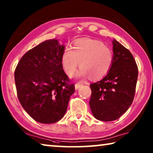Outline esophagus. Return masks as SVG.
<instances>
[{
  "label": "esophagus",
  "instance_id": "1",
  "mask_svg": "<svg viewBox=\"0 0 153 153\" xmlns=\"http://www.w3.org/2000/svg\"><path fill=\"white\" fill-rule=\"evenodd\" d=\"M82 86V84H81V83H77V84H75V88H76V90H77V89H79Z\"/></svg>",
  "mask_w": 153,
  "mask_h": 153
}]
</instances>
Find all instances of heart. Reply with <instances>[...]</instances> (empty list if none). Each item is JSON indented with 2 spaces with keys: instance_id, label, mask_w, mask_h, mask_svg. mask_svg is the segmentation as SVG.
Masks as SVG:
<instances>
[{
  "instance_id": "obj_1",
  "label": "heart",
  "mask_w": 153,
  "mask_h": 153,
  "mask_svg": "<svg viewBox=\"0 0 153 153\" xmlns=\"http://www.w3.org/2000/svg\"><path fill=\"white\" fill-rule=\"evenodd\" d=\"M71 49L67 47L61 56V63L67 76H73L77 67H82L76 77L84 79L91 76L100 79L109 71L113 61V52L100 41L79 39Z\"/></svg>"
}]
</instances>
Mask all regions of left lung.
<instances>
[{"instance_id": "8db88e82", "label": "left lung", "mask_w": 153, "mask_h": 153, "mask_svg": "<svg viewBox=\"0 0 153 153\" xmlns=\"http://www.w3.org/2000/svg\"><path fill=\"white\" fill-rule=\"evenodd\" d=\"M112 43L113 61L109 71L100 81L90 85L92 115L103 121L117 120L130 107L138 74L135 59L128 49L115 39Z\"/></svg>"}]
</instances>
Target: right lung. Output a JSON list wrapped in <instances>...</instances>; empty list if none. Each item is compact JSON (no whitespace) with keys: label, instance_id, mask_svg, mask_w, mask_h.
<instances>
[{"label":"right lung","instance_id":"right-lung-1","mask_svg":"<svg viewBox=\"0 0 153 153\" xmlns=\"http://www.w3.org/2000/svg\"><path fill=\"white\" fill-rule=\"evenodd\" d=\"M64 50L58 40H45L28 51L15 69L18 99L30 117L41 123L63 118L75 92L62 66Z\"/></svg>","mask_w":153,"mask_h":153}]
</instances>
